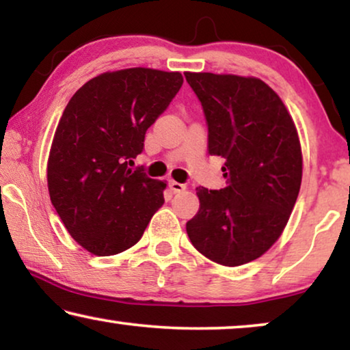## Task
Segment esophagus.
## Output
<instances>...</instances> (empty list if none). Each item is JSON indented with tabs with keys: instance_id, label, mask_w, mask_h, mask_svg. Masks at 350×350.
<instances>
[{
	"instance_id": "34e87169",
	"label": "esophagus",
	"mask_w": 350,
	"mask_h": 350,
	"mask_svg": "<svg viewBox=\"0 0 350 350\" xmlns=\"http://www.w3.org/2000/svg\"><path fill=\"white\" fill-rule=\"evenodd\" d=\"M169 188H170V191L174 194H176V193H183V191L186 189V185H183V183H178V181H169Z\"/></svg>"
}]
</instances>
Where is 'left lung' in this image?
Returning a JSON list of instances; mask_svg holds the SVG:
<instances>
[{
	"instance_id": "1",
	"label": "left lung",
	"mask_w": 350,
	"mask_h": 350,
	"mask_svg": "<svg viewBox=\"0 0 350 350\" xmlns=\"http://www.w3.org/2000/svg\"><path fill=\"white\" fill-rule=\"evenodd\" d=\"M185 78L202 105L208 154L226 159V188H196L200 207L186 232L208 260L245 265L280 237L298 199V132L279 95L261 79L213 73Z\"/></svg>"
}]
</instances>
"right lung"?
<instances>
[{
    "mask_svg": "<svg viewBox=\"0 0 350 350\" xmlns=\"http://www.w3.org/2000/svg\"><path fill=\"white\" fill-rule=\"evenodd\" d=\"M181 84L176 71H108L66 105L52 140L47 186L70 236L94 255L135 245L164 204V181L131 165Z\"/></svg>",
    "mask_w": 350,
    "mask_h": 350,
    "instance_id": "right-lung-1",
    "label": "right lung"
}]
</instances>
